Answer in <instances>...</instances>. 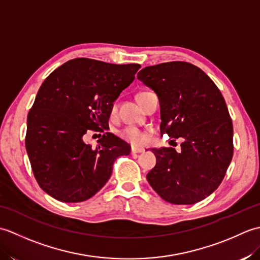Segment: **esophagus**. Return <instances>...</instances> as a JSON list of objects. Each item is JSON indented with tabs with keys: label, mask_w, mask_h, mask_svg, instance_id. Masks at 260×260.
Here are the masks:
<instances>
[{
	"label": "esophagus",
	"mask_w": 260,
	"mask_h": 260,
	"mask_svg": "<svg viewBox=\"0 0 260 260\" xmlns=\"http://www.w3.org/2000/svg\"><path fill=\"white\" fill-rule=\"evenodd\" d=\"M144 152V148H140V147H132V153H142Z\"/></svg>",
	"instance_id": "obj_1"
}]
</instances>
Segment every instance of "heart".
I'll list each match as a JSON object with an SVG mask.
<instances>
[{
    "label": "heart",
    "instance_id": "b5f03b06",
    "mask_svg": "<svg viewBox=\"0 0 260 260\" xmlns=\"http://www.w3.org/2000/svg\"><path fill=\"white\" fill-rule=\"evenodd\" d=\"M141 93H143V92H140L137 96H140ZM115 109H116V104H114V106H113V110H115ZM118 134H119L121 139L125 140L126 142L131 143L132 145H135V146L142 145L143 143H144V140H145L144 132L141 131L140 128H137V127H134V126L125 127V128L121 129Z\"/></svg>",
    "mask_w": 260,
    "mask_h": 260
}]
</instances>
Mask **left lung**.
I'll list each match as a JSON object with an SVG mask.
<instances>
[{
  "mask_svg": "<svg viewBox=\"0 0 260 260\" xmlns=\"http://www.w3.org/2000/svg\"><path fill=\"white\" fill-rule=\"evenodd\" d=\"M137 79L156 93L161 134L182 137L181 152L153 148L156 165L146 179L163 200L193 204L221 183L234 154V127L221 92L204 71L184 61L150 66Z\"/></svg>",
  "mask_w": 260,
  "mask_h": 260,
  "instance_id": "obj_1",
  "label": "left lung"
}]
</instances>
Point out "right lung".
I'll return each instance as SVG.
<instances>
[{"label":"right lung","instance_id":"obj_1","mask_svg":"<svg viewBox=\"0 0 260 260\" xmlns=\"http://www.w3.org/2000/svg\"><path fill=\"white\" fill-rule=\"evenodd\" d=\"M140 68L77 58L43 81L27 114L25 148L38 184L49 196L61 202L88 200L109 180L115 159L131 153L108 132L96 148L84 135L108 126L113 103Z\"/></svg>","mask_w":260,"mask_h":260}]
</instances>
